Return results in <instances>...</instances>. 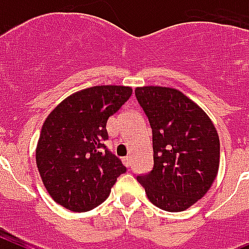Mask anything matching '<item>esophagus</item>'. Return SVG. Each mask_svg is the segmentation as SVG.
Segmentation results:
<instances>
[{"mask_svg":"<svg viewBox=\"0 0 249 249\" xmlns=\"http://www.w3.org/2000/svg\"><path fill=\"white\" fill-rule=\"evenodd\" d=\"M123 163H124L126 167H129L130 165H131V158H130V156H125V158H123Z\"/></svg>","mask_w":249,"mask_h":249,"instance_id":"esophagus-1","label":"esophagus"}]
</instances>
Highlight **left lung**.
<instances>
[{
    "label": "left lung",
    "instance_id": "obj_1",
    "mask_svg": "<svg viewBox=\"0 0 249 249\" xmlns=\"http://www.w3.org/2000/svg\"><path fill=\"white\" fill-rule=\"evenodd\" d=\"M152 129L154 167L138 181L152 205L185 211L202 198L219 167V138L210 116L194 100L169 87L135 89Z\"/></svg>",
    "mask_w": 249,
    "mask_h": 249
}]
</instances>
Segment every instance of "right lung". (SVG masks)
Wrapping results in <instances>:
<instances>
[{"mask_svg": "<svg viewBox=\"0 0 249 249\" xmlns=\"http://www.w3.org/2000/svg\"><path fill=\"white\" fill-rule=\"evenodd\" d=\"M133 94L131 87L95 86L71 94L47 116L36 163L49 196L73 212L104 202L126 171L105 149L107 123Z\"/></svg>", "mask_w": 249, "mask_h": 249, "instance_id": "obj_1", "label": "right lung"}]
</instances>
